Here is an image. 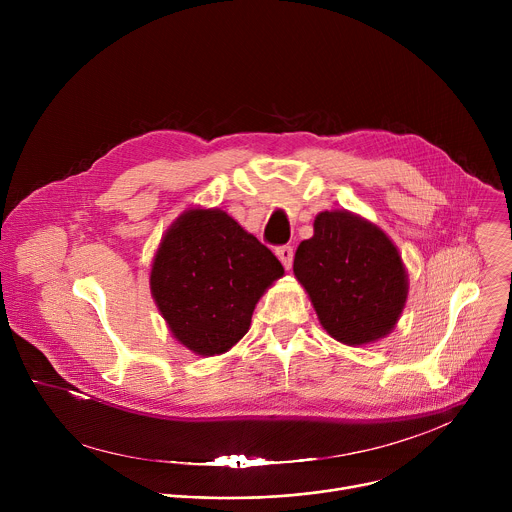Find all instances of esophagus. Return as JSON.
<instances>
[{
    "mask_svg": "<svg viewBox=\"0 0 512 512\" xmlns=\"http://www.w3.org/2000/svg\"><path fill=\"white\" fill-rule=\"evenodd\" d=\"M275 255H277V259L283 263V267L289 271L291 269V261H294V249L291 247H277L275 249Z\"/></svg>",
    "mask_w": 512,
    "mask_h": 512,
    "instance_id": "34e87169",
    "label": "esophagus"
}]
</instances>
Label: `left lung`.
Segmentation results:
<instances>
[{"label": "left lung", "mask_w": 512, "mask_h": 512, "mask_svg": "<svg viewBox=\"0 0 512 512\" xmlns=\"http://www.w3.org/2000/svg\"><path fill=\"white\" fill-rule=\"evenodd\" d=\"M294 275L338 342L364 346L387 338L409 294V275L391 237L350 210H324L300 243Z\"/></svg>", "instance_id": "8db88e82"}]
</instances>
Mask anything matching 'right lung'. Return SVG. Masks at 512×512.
<instances>
[{
	"mask_svg": "<svg viewBox=\"0 0 512 512\" xmlns=\"http://www.w3.org/2000/svg\"><path fill=\"white\" fill-rule=\"evenodd\" d=\"M277 257L221 208H186L164 233L150 271L152 298L172 338L196 356L229 352L265 291Z\"/></svg>",
	"mask_w": 512,
	"mask_h": 512,
	"instance_id": "obj_1",
	"label": "right lung"
}]
</instances>
